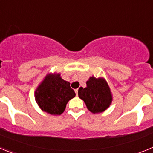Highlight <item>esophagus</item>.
Masks as SVG:
<instances>
[{"instance_id": "34e87169", "label": "esophagus", "mask_w": 153, "mask_h": 153, "mask_svg": "<svg viewBox=\"0 0 153 153\" xmlns=\"http://www.w3.org/2000/svg\"><path fill=\"white\" fill-rule=\"evenodd\" d=\"M75 93H76V95L77 96V95H78V89H76V90H75Z\"/></svg>"}]
</instances>
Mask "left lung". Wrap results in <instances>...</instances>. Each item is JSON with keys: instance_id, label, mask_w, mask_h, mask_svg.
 I'll return each mask as SVG.
<instances>
[{"instance_id": "obj_1", "label": "left lung", "mask_w": 153, "mask_h": 153, "mask_svg": "<svg viewBox=\"0 0 153 153\" xmlns=\"http://www.w3.org/2000/svg\"><path fill=\"white\" fill-rule=\"evenodd\" d=\"M78 95L82 99L87 109L93 113L103 112L112 102L111 92L106 80L92 76L86 82V87H80Z\"/></svg>"}]
</instances>
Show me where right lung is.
I'll use <instances>...</instances> for the list:
<instances>
[{
  "instance_id": "right-lung-1",
  "label": "right lung",
  "mask_w": 153,
  "mask_h": 153,
  "mask_svg": "<svg viewBox=\"0 0 153 153\" xmlns=\"http://www.w3.org/2000/svg\"><path fill=\"white\" fill-rule=\"evenodd\" d=\"M76 96L70 83L60 74H49L35 92V99L42 110L51 115H60L67 103Z\"/></svg>"
}]
</instances>
